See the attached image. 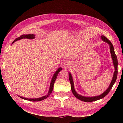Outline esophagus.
<instances>
[{
  "label": "esophagus",
  "mask_w": 123,
  "mask_h": 123,
  "mask_svg": "<svg viewBox=\"0 0 123 123\" xmlns=\"http://www.w3.org/2000/svg\"><path fill=\"white\" fill-rule=\"evenodd\" d=\"M68 63H64V66H66V67H68Z\"/></svg>",
  "instance_id": "esophagus-1"
}]
</instances>
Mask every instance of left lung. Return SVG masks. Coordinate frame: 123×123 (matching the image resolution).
<instances>
[{
	"label": "left lung",
	"mask_w": 123,
	"mask_h": 123,
	"mask_svg": "<svg viewBox=\"0 0 123 123\" xmlns=\"http://www.w3.org/2000/svg\"><path fill=\"white\" fill-rule=\"evenodd\" d=\"M101 39L103 40L104 42L108 44L109 45V48H110V52L111 54V56L112 60H113V63L114 66L115 68V71L114 72L113 74V77L112 78V80L109 85V87L107 89L104 91V92L101 94V95L99 96H93V97H86V96H83L82 95H80L79 94H78L76 91H75L74 87V80H73L72 76L71 75V74L70 72H69V80L70 84L71 86V90L72 92L74 94V95L78 98L79 100L85 101V102H91V101H94L97 100H99V99L103 98L104 97L107 95L109 93V91H111V89L113 87L114 84L116 82V80L117 79V73H118V70H117V66H118V61H117V57L114 51V48L113 45V44L111 43V42L109 41L108 39L105 36L102 35L101 36Z\"/></svg>",
	"instance_id": "1"
}]
</instances>
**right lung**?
Here are the masks:
<instances>
[{
	"mask_svg": "<svg viewBox=\"0 0 123 123\" xmlns=\"http://www.w3.org/2000/svg\"><path fill=\"white\" fill-rule=\"evenodd\" d=\"M35 38V35L34 34H26V35H22L19 37H17V38H16L15 40L14 41V42L12 43V44L14 43V42H15L16 41H17L18 40H21V39L23 38H28V39H34ZM62 70V68L61 67H60L59 68L57 69L56 71H55V72L54 73V74H53V77H52V80H51V81L50 83V86H49V92L46 95L43 96V97H41L40 98H30V99H28V98H26L25 97H22L21 96H19L20 98H21L23 99H25V100H30V101H41V100H43L44 99H45L46 98H47L48 97L51 95L52 91H53V87H54V83L55 81V80L56 79L57 77V74H58Z\"/></svg>",
	"mask_w": 123,
	"mask_h": 123,
	"instance_id": "right-lung-1",
	"label": "right lung"
}]
</instances>
